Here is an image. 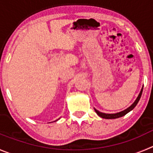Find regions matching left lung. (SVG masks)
Here are the masks:
<instances>
[{"label":"left lung","mask_w":153,"mask_h":153,"mask_svg":"<svg viewBox=\"0 0 153 153\" xmlns=\"http://www.w3.org/2000/svg\"><path fill=\"white\" fill-rule=\"evenodd\" d=\"M142 92H143V88L142 90H141L140 93V94L138 95L137 98V100H135V102H134V103L132 104V105H131L130 107H128V109H125V110L122 111V112H118V113H115V114H105V113H102V112H99L98 110H97L96 109H95V112H97V114L98 115H99L100 117H101V118H106V119H112V118H120V117H122L124 116V115H126L127 113H128V112H130V111L132 110L134 108L135 106L137 105V104L138 103V102H139L140 99L141 97V95H142Z\"/></svg>","instance_id":"obj_1"}]
</instances>
